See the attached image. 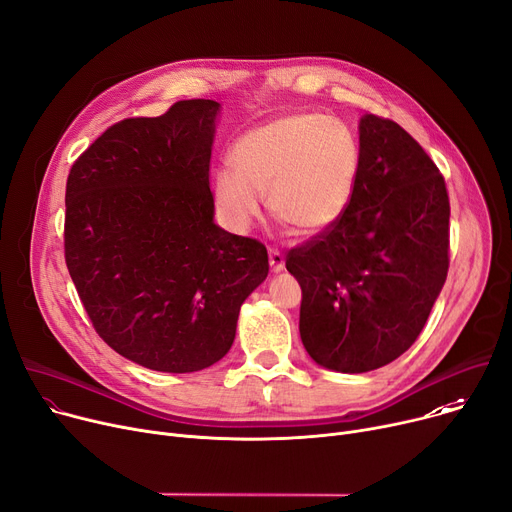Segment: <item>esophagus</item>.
Listing matches in <instances>:
<instances>
[{"label": "esophagus", "instance_id": "esophagus-1", "mask_svg": "<svg viewBox=\"0 0 512 512\" xmlns=\"http://www.w3.org/2000/svg\"><path fill=\"white\" fill-rule=\"evenodd\" d=\"M269 265H271V271H282L284 269V255H282V251L269 247Z\"/></svg>", "mask_w": 512, "mask_h": 512}]
</instances>
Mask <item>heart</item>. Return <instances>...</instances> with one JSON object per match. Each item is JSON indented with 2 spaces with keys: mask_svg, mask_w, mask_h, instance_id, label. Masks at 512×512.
Listing matches in <instances>:
<instances>
[{
  "mask_svg": "<svg viewBox=\"0 0 512 512\" xmlns=\"http://www.w3.org/2000/svg\"><path fill=\"white\" fill-rule=\"evenodd\" d=\"M232 164L216 170L214 193L234 228H247L267 195V208L280 224L298 236H315L350 210L362 156L346 125L296 113L247 131L232 148Z\"/></svg>",
  "mask_w": 512,
  "mask_h": 512,
  "instance_id": "b5f03b06",
  "label": "heart"
}]
</instances>
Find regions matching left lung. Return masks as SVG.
I'll list each match as a JSON object with an SVG mask.
<instances>
[{
    "instance_id": "left-lung-1",
    "label": "left lung",
    "mask_w": 512,
    "mask_h": 512,
    "mask_svg": "<svg viewBox=\"0 0 512 512\" xmlns=\"http://www.w3.org/2000/svg\"><path fill=\"white\" fill-rule=\"evenodd\" d=\"M360 156L346 216L286 255L302 288V344L337 372L399 358L422 333L449 271L451 206L432 158L379 115L360 121Z\"/></svg>"
}]
</instances>
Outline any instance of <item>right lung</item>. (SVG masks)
Here are the masks:
<instances>
[{
	"label": "right lung",
	"mask_w": 512,
	"mask_h": 512,
	"mask_svg": "<svg viewBox=\"0 0 512 512\" xmlns=\"http://www.w3.org/2000/svg\"><path fill=\"white\" fill-rule=\"evenodd\" d=\"M218 102L179 100L111 125L65 185V265L96 333L160 372H195L230 350L238 311L267 278L257 238L214 224Z\"/></svg>",
	"instance_id": "right-lung-1"
}]
</instances>
